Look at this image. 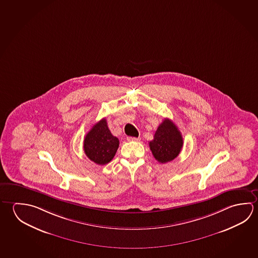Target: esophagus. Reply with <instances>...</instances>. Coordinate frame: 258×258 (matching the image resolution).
<instances>
[{
    "label": "esophagus",
    "mask_w": 258,
    "mask_h": 258,
    "mask_svg": "<svg viewBox=\"0 0 258 258\" xmlns=\"http://www.w3.org/2000/svg\"><path fill=\"white\" fill-rule=\"evenodd\" d=\"M127 141H140V138H134V137H127Z\"/></svg>",
    "instance_id": "esophagus-1"
}]
</instances>
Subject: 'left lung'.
<instances>
[{"label":"left lung","mask_w":258,"mask_h":258,"mask_svg":"<svg viewBox=\"0 0 258 258\" xmlns=\"http://www.w3.org/2000/svg\"><path fill=\"white\" fill-rule=\"evenodd\" d=\"M183 147V138L176 125L165 118L158 126L149 148L159 163H167L176 158Z\"/></svg>","instance_id":"left-lung-1"}]
</instances>
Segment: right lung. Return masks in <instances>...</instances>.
Wrapping results in <instances>:
<instances>
[{
  "instance_id": "right-lung-1",
  "label": "right lung",
  "mask_w": 258,
  "mask_h": 258,
  "mask_svg": "<svg viewBox=\"0 0 258 258\" xmlns=\"http://www.w3.org/2000/svg\"><path fill=\"white\" fill-rule=\"evenodd\" d=\"M118 145V138L111 134L106 118H102L87 133L83 148L91 161L98 165H105L114 158Z\"/></svg>"
}]
</instances>
